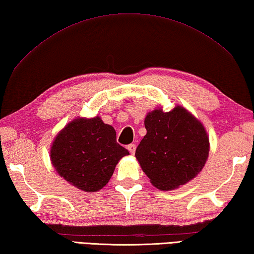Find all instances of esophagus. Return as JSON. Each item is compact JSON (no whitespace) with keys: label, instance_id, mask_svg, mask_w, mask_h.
I'll return each instance as SVG.
<instances>
[{"label":"esophagus","instance_id":"esophagus-1","mask_svg":"<svg viewBox=\"0 0 254 254\" xmlns=\"http://www.w3.org/2000/svg\"><path fill=\"white\" fill-rule=\"evenodd\" d=\"M127 149L129 150V152H130L131 155H133V154H135V151H136V145H135V143H130V145H128Z\"/></svg>","mask_w":254,"mask_h":254}]
</instances>
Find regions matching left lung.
<instances>
[{
    "instance_id": "left-lung-1",
    "label": "left lung",
    "mask_w": 254,
    "mask_h": 254,
    "mask_svg": "<svg viewBox=\"0 0 254 254\" xmlns=\"http://www.w3.org/2000/svg\"><path fill=\"white\" fill-rule=\"evenodd\" d=\"M146 136L136 149L143 172L158 189L172 190L197 176L209 155V138L201 123L185 108L161 109L145 118Z\"/></svg>"
}]
</instances>
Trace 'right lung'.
Segmentation results:
<instances>
[{"mask_svg": "<svg viewBox=\"0 0 254 254\" xmlns=\"http://www.w3.org/2000/svg\"><path fill=\"white\" fill-rule=\"evenodd\" d=\"M129 151L116 141V131L99 117L78 118L62 130L51 149L52 164L76 188L98 191L106 186L117 162Z\"/></svg>", "mask_w": 254, "mask_h": 254, "instance_id": "1", "label": "right lung"}]
</instances>
